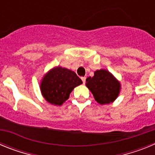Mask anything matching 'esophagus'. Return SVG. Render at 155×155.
Segmentation results:
<instances>
[{
	"label": "esophagus",
	"instance_id": "1",
	"mask_svg": "<svg viewBox=\"0 0 155 155\" xmlns=\"http://www.w3.org/2000/svg\"><path fill=\"white\" fill-rule=\"evenodd\" d=\"M81 80L83 81V83H85V81H86V77H81Z\"/></svg>",
	"mask_w": 155,
	"mask_h": 155
}]
</instances>
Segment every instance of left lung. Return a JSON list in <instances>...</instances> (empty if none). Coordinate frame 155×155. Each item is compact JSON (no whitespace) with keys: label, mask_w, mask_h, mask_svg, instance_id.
Returning a JSON list of instances; mask_svg holds the SVG:
<instances>
[{"label":"left lung","mask_w":155,"mask_h":155,"mask_svg":"<svg viewBox=\"0 0 155 155\" xmlns=\"http://www.w3.org/2000/svg\"><path fill=\"white\" fill-rule=\"evenodd\" d=\"M85 84L92 93L94 100L100 105L113 103L121 89L120 82L105 69L94 71V76L86 79Z\"/></svg>","instance_id":"1"}]
</instances>
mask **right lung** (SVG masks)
<instances>
[{"mask_svg": "<svg viewBox=\"0 0 155 155\" xmlns=\"http://www.w3.org/2000/svg\"><path fill=\"white\" fill-rule=\"evenodd\" d=\"M82 83L74 71L57 66L42 77L39 87L46 102L53 105H61L69 98L74 88Z\"/></svg>", "mask_w": 155, "mask_h": 155, "instance_id": "right-lung-1", "label": "right lung"}]
</instances>
